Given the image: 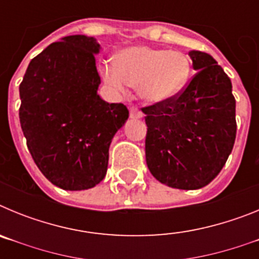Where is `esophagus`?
<instances>
[{
    "label": "esophagus",
    "mask_w": 259,
    "mask_h": 259,
    "mask_svg": "<svg viewBox=\"0 0 259 259\" xmlns=\"http://www.w3.org/2000/svg\"><path fill=\"white\" fill-rule=\"evenodd\" d=\"M130 118L131 119H140L143 118V113L137 107H131L130 110Z\"/></svg>",
    "instance_id": "34e87169"
}]
</instances>
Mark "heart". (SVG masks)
I'll return each mask as SVG.
<instances>
[{
  "label": "heart",
  "instance_id": "heart-1",
  "mask_svg": "<svg viewBox=\"0 0 259 259\" xmlns=\"http://www.w3.org/2000/svg\"><path fill=\"white\" fill-rule=\"evenodd\" d=\"M191 75V62L182 52L131 47L116 56L115 65H105V83L118 93L137 88L145 102L162 104L179 95Z\"/></svg>",
  "mask_w": 259,
  "mask_h": 259
}]
</instances>
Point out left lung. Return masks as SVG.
<instances>
[{
  "instance_id": "1",
  "label": "left lung",
  "mask_w": 259,
  "mask_h": 259,
  "mask_svg": "<svg viewBox=\"0 0 259 259\" xmlns=\"http://www.w3.org/2000/svg\"><path fill=\"white\" fill-rule=\"evenodd\" d=\"M196 75L179 96L144 107L148 168L176 189H200L217 178L236 139L232 83L207 53L191 50Z\"/></svg>"
}]
</instances>
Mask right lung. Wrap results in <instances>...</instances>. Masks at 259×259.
Instances as JSON below:
<instances>
[{"label": "right lung", "instance_id": "1", "mask_svg": "<svg viewBox=\"0 0 259 259\" xmlns=\"http://www.w3.org/2000/svg\"><path fill=\"white\" fill-rule=\"evenodd\" d=\"M100 50L95 37H62L29 62L19 85L29 153L45 178L65 191L93 188L104 179L110 144L130 114L97 93Z\"/></svg>", "mask_w": 259, "mask_h": 259}]
</instances>
